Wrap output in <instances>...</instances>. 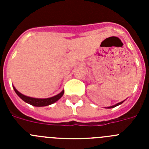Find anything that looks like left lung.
Here are the masks:
<instances>
[{"label": "left lung", "instance_id": "8db88e82", "mask_svg": "<svg viewBox=\"0 0 149 149\" xmlns=\"http://www.w3.org/2000/svg\"><path fill=\"white\" fill-rule=\"evenodd\" d=\"M125 101V100H124V101H121V102H119V103H117L116 104H115V105H113V106H110V107H107L106 108H107V109H110V108H113V107H116V106H119V105H120V104H122V103H123L124 101Z\"/></svg>", "mask_w": 149, "mask_h": 149}]
</instances>
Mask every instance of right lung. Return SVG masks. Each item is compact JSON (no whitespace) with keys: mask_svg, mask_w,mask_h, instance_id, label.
<instances>
[{"mask_svg":"<svg viewBox=\"0 0 149 149\" xmlns=\"http://www.w3.org/2000/svg\"><path fill=\"white\" fill-rule=\"evenodd\" d=\"M13 89L15 90V93L18 95L22 100H23L24 102L29 104L30 105H33V106L35 107H45V106H48V105H51L52 104L55 103L56 101H58L62 96L64 94V90H63L60 93L57 94L56 95L53 96V97H51V98H32V97H29V96H26L22 94L21 93H19L14 86H13Z\"/></svg>","mask_w":149,"mask_h":149,"instance_id":"add662e5","label":"right lung"}]
</instances>
